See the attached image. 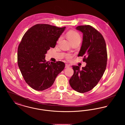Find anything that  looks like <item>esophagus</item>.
<instances>
[{
    "mask_svg": "<svg viewBox=\"0 0 125 125\" xmlns=\"http://www.w3.org/2000/svg\"><path fill=\"white\" fill-rule=\"evenodd\" d=\"M69 66H70V65H68V64H65V68H67V67H69Z\"/></svg>",
    "mask_w": 125,
    "mask_h": 125,
    "instance_id": "esophagus-1",
    "label": "esophagus"
}]
</instances>
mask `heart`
Listing matches in <instances>:
<instances>
[{"instance_id":"b5f03b06","label":"heart","mask_w":125,"mask_h":125,"mask_svg":"<svg viewBox=\"0 0 125 125\" xmlns=\"http://www.w3.org/2000/svg\"><path fill=\"white\" fill-rule=\"evenodd\" d=\"M66 36L67 38H68V39L69 40V41L71 42L73 41H76L77 40H79V39L81 40V36L80 35V34L75 31H73V30L69 31L68 32H67ZM61 39V36H60L57 41V42H60ZM65 57L67 60H70L72 57V56L70 54H67L66 55Z\"/></svg>"}]
</instances>
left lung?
Listing matches in <instances>:
<instances>
[{
  "mask_svg": "<svg viewBox=\"0 0 125 125\" xmlns=\"http://www.w3.org/2000/svg\"><path fill=\"white\" fill-rule=\"evenodd\" d=\"M83 33V42L78 56L83 57L86 65L82 69L73 65V74L69 80L73 89L83 93L93 89L105 70L107 53L105 40L101 33L90 25L78 26Z\"/></svg>",
  "mask_w": 125,
  "mask_h": 125,
  "instance_id": "obj_1",
  "label": "left lung"
}]
</instances>
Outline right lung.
<instances>
[{
    "mask_svg": "<svg viewBox=\"0 0 125 125\" xmlns=\"http://www.w3.org/2000/svg\"><path fill=\"white\" fill-rule=\"evenodd\" d=\"M65 29L49 24H38L24 34L18 46V66L26 83L31 88L42 91L51 87L65 66L64 62L48 63L45 54Z\"/></svg>",
    "mask_w": 125,
    "mask_h": 125,
    "instance_id": "add662e5",
    "label": "right lung"
}]
</instances>
